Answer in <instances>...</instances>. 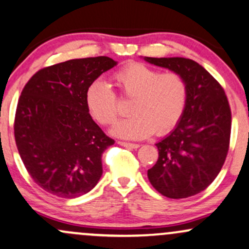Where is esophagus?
I'll list each match as a JSON object with an SVG mask.
<instances>
[{
  "label": "esophagus",
  "instance_id": "obj_1",
  "mask_svg": "<svg viewBox=\"0 0 249 249\" xmlns=\"http://www.w3.org/2000/svg\"><path fill=\"white\" fill-rule=\"evenodd\" d=\"M118 143L121 146H123V147H126L130 149L139 148V145H138V143H131V142H118Z\"/></svg>",
  "mask_w": 249,
  "mask_h": 249
}]
</instances>
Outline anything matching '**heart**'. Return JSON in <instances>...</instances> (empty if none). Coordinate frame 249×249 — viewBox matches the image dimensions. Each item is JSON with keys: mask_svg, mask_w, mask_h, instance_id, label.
I'll return each instance as SVG.
<instances>
[{"mask_svg": "<svg viewBox=\"0 0 249 249\" xmlns=\"http://www.w3.org/2000/svg\"><path fill=\"white\" fill-rule=\"evenodd\" d=\"M113 86L119 94L132 98L131 116L116 123L113 136L142 140L154 132H170L183 116L188 101L184 77L175 71L161 74L142 64H131L113 75ZM86 107L95 121L102 125L112 124L118 116L117 98L104 81H95L87 88Z\"/></svg>", "mask_w": 249, "mask_h": 249, "instance_id": "heart-1", "label": "heart"}]
</instances>
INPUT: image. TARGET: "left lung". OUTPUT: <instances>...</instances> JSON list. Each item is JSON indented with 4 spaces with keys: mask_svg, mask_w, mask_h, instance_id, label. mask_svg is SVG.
I'll use <instances>...</instances> for the list:
<instances>
[{
    "mask_svg": "<svg viewBox=\"0 0 249 249\" xmlns=\"http://www.w3.org/2000/svg\"><path fill=\"white\" fill-rule=\"evenodd\" d=\"M181 74L188 101L181 121L155 143L157 163L147 170L154 189L168 198L199 194L219 174L229 152L231 109L225 91L203 66L185 58H143Z\"/></svg>",
    "mask_w": 249,
    "mask_h": 249,
    "instance_id": "8db88e82",
    "label": "left lung"
}]
</instances>
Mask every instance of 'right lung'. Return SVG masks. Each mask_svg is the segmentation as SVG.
I'll return each mask as SVG.
<instances>
[{
	"mask_svg": "<svg viewBox=\"0 0 249 249\" xmlns=\"http://www.w3.org/2000/svg\"><path fill=\"white\" fill-rule=\"evenodd\" d=\"M117 61L73 59L38 71L24 87L15 117V140L31 178L47 193L76 198L100 181L102 155L115 143L92 121L86 90Z\"/></svg>",
	"mask_w": 249,
	"mask_h": 249,
	"instance_id": "right-lung-1",
	"label": "right lung"
}]
</instances>
